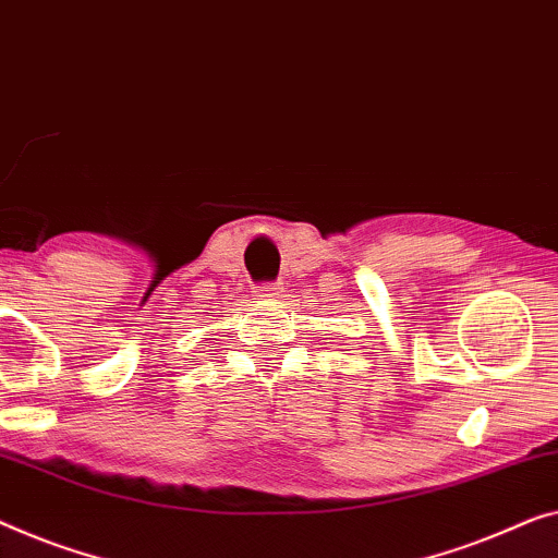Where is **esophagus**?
Masks as SVG:
<instances>
[{
  "mask_svg": "<svg viewBox=\"0 0 558 558\" xmlns=\"http://www.w3.org/2000/svg\"><path fill=\"white\" fill-rule=\"evenodd\" d=\"M253 293H255L257 301H272V298H280L282 288L276 286V282H268V286H257Z\"/></svg>",
  "mask_w": 558,
  "mask_h": 558,
  "instance_id": "obj_1",
  "label": "esophagus"
}]
</instances>
